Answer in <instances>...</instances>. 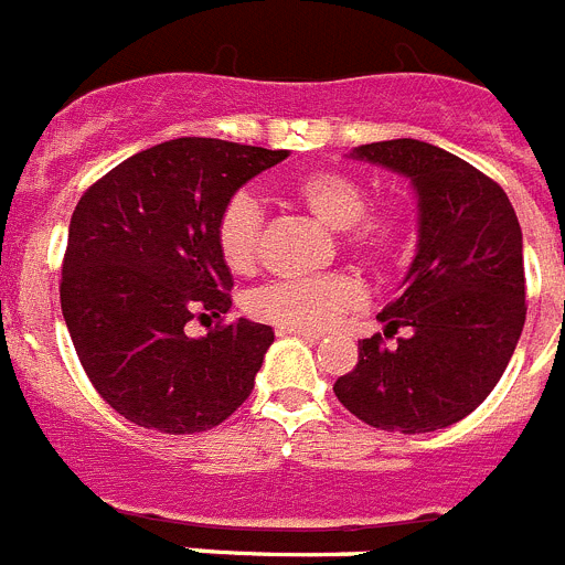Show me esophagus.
<instances>
[{"mask_svg": "<svg viewBox=\"0 0 565 565\" xmlns=\"http://www.w3.org/2000/svg\"><path fill=\"white\" fill-rule=\"evenodd\" d=\"M277 333L279 337H302V339H319L322 337V333L319 331H302V328H282V326H277Z\"/></svg>", "mask_w": 565, "mask_h": 565, "instance_id": "obj_1", "label": "esophagus"}]
</instances>
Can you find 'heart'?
<instances>
[{
    "mask_svg": "<svg viewBox=\"0 0 565 565\" xmlns=\"http://www.w3.org/2000/svg\"><path fill=\"white\" fill-rule=\"evenodd\" d=\"M299 206L337 228L339 246L362 266H387L404 246L407 221L398 203H367V189L342 169H311L288 183ZM217 252L234 274H252L263 243V209L248 192H234L223 203L214 226ZM356 302V282L344 274L279 279L252 297V313L282 328L319 331Z\"/></svg>",
    "mask_w": 565,
    "mask_h": 565,
    "instance_id": "1",
    "label": "heart"
}]
</instances>
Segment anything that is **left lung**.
Returning a JSON list of instances; mask_svg holds the SVG:
<instances>
[{"mask_svg": "<svg viewBox=\"0 0 565 565\" xmlns=\"http://www.w3.org/2000/svg\"><path fill=\"white\" fill-rule=\"evenodd\" d=\"M356 158L407 174L418 194V252L404 288L379 313L396 348L359 342V362L333 393L364 424L433 433L461 422L492 393L526 322L523 234L489 174L433 143L398 138Z\"/></svg>", "mask_w": 565, "mask_h": 565, "instance_id": "8db88e82", "label": "left lung"}]
</instances>
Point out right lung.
<instances>
[{"label": "right lung", "mask_w": 565, "mask_h": 565, "mask_svg": "<svg viewBox=\"0 0 565 565\" xmlns=\"http://www.w3.org/2000/svg\"><path fill=\"white\" fill-rule=\"evenodd\" d=\"M286 149L174 138L132 154L82 194L70 217L62 313L78 362L127 422L169 436L226 422L254 391L274 331L221 319L232 274L214 226L223 203Z\"/></svg>", "instance_id": "obj_1"}]
</instances>
